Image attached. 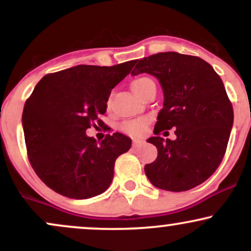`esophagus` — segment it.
I'll use <instances>...</instances> for the list:
<instances>
[{
    "mask_svg": "<svg viewBox=\"0 0 251 251\" xmlns=\"http://www.w3.org/2000/svg\"><path fill=\"white\" fill-rule=\"evenodd\" d=\"M144 144V140L142 139H134L133 140V148H139V146H142Z\"/></svg>",
    "mask_w": 251,
    "mask_h": 251,
    "instance_id": "1",
    "label": "esophagus"
}]
</instances>
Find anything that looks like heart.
<instances>
[{
  "mask_svg": "<svg viewBox=\"0 0 251 251\" xmlns=\"http://www.w3.org/2000/svg\"><path fill=\"white\" fill-rule=\"evenodd\" d=\"M152 81L150 77L146 76H142V77H138L135 79L133 82H132V89H137L139 87H142L144 83ZM146 120L145 119H138V120H129V122H125L122 125V129L126 133L132 134V135H138V134H142L145 129L146 126Z\"/></svg>",
  "mask_w": 251,
  "mask_h": 251,
  "instance_id": "1",
  "label": "heart"
}]
</instances>
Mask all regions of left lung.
Returning <instances> with one entry per match:
<instances>
[{
    "mask_svg": "<svg viewBox=\"0 0 251 251\" xmlns=\"http://www.w3.org/2000/svg\"><path fill=\"white\" fill-rule=\"evenodd\" d=\"M132 75L155 76L164 94L154 133L176 128L175 140L151 137L158 155L145 165L155 186L186 191L205 181L220 166L234 124V111L223 81L211 65L198 56L176 51L135 60Z\"/></svg>",
    "mask_w": 251,
    "mask_h": 251,
    "instance_id": "obj_1",
    "label": "left lung"
}]
</instances>
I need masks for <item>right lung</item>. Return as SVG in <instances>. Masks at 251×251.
Returning <instances> with one entry per match:
<instances>
[{
  "label": "right lung",
  "mask_w": 251,
  "mask_h": 251,
  "mask_svg": "<svg viewBox=\"0 0 251 251\" xmlns=\"http://www.w3.org/2000/svg\"><path fill=\"white\" fill-rule=\"evenodd\" d=\"M134 63L79 65L47 74L35 86L25 103L22 127L29 162L48 188L85 200L111 185L116 159L132 140L117 132L98 143L86 129L101 125L111 91Z\"/></svg>",
  "instance_id": "right-lung-1"
}]
</instances>
